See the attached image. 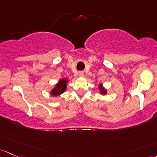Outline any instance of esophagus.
<instances>
[{"mask_svg": "<svg viewBox=\"0 0 157 157\" xmlns=\"http://www.w3.org/2000/svg\"><path fill=\"white\" fill-rule=\"evenodd\" d=\"M78 75L80 77H83L84 76V72H78Z\"/></svg>", "mask_w": 157, "mask_h": 157, "instance_id": "esophagus-1", "label": "esophagus"}]
</instances>
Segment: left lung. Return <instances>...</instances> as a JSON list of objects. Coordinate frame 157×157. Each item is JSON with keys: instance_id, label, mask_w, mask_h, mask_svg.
Instances as JSON below:
<instances>
[{"instance_id": "left-lung-1", "label": "left lung", "mask_w": 157, "mask_h": 157, "mask_svg": "<svg viewBox=\"0 0 157 157\" xmlns=\"http://www.w3.org/2000/svg\"><path fill=\"white\" fill-rule=\"evenodd\" d=\"M99 89H100V92H101V94H106V90H105V88H103V87L101 86V85H100Z\"/></svg>"}]
</instances>
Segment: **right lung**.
Instances as JSON below:
<instances>
[{
    "label": "right lung",
    "instance_id": "1",
    "mask_svg": "<svg viewBox=\"0 0 157 157\" xmlns=\"http://www.w3.org/2000/svg\"><path fill=\"white\" fill-rule=\"evenodd\" d=\"M68 82V79L63 78L58 82V83L55 85L54 88L51 90V94L54 96H59L61 94L64 93L67 90V85Z\"/></svg>",
    "mask_w": 157,
    "mask_h": 157
}]
</instances>
